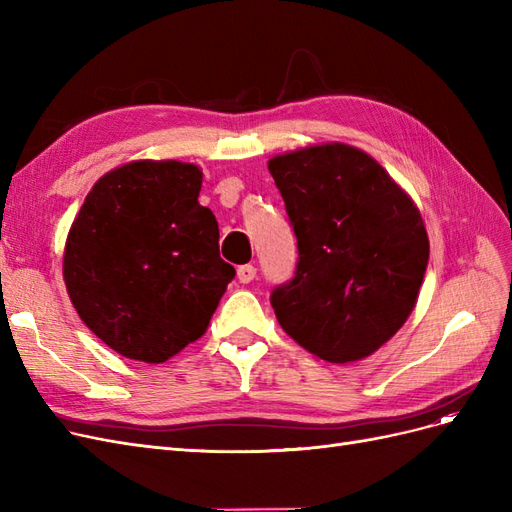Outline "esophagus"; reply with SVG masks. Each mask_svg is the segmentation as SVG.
<instances>
[{
    "mask_svg": "<svg viewBox=\"0 0 512 512\" xmlns=\"http://www.w3.org/2000/svg\"><path fill=\"white\" fill-rule=\"evenodd\" d=\"M256 277V267H252V265H241L239 269H237V280L241 282V284H250L252 280Z\"/></svg>",
    "mask_w": 512,
    "mask_h": 512,
    "instance_id": "34e87169",
    "label": "esophagus"
}]
</instances>
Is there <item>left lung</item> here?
<instances>
[{
	"mask_svg": "<svg viewBox=\"0 0 512 512\" xmlns=\"http://www.w3.org/2000/svg\"><path fill=\"white\" fill-rule=\"evenodd\" d=\"M299 247L297 273L271 294L277 322L327 363L374 354L404 327L429 260L410 194L369 156L322 143L269 160Z\"/></svg>",
	"mask_w": 512,
	"mask_h": 512,
	"instance_id": "obj_1",
	"label": "left lung"
}]
</instances>
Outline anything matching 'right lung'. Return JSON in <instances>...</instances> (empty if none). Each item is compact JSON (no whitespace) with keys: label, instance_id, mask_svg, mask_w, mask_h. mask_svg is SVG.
<instances>
[{"label":"right lung","instance_id":"obj_1","mask_svg":"<svg viewBox=\"0 0 512 512\" xmlns=\"http://www.w3.org/2000/svg\"><path fill=\"white\" fill-rule=\"evenodd\" d=\"M203 170L134 160L85 196L64 247V282L81 320L117 354L164 363L203 337L235 267L198 203Z\"/></svg>","mask_w":512,"mask_h":512}]
</instances>
